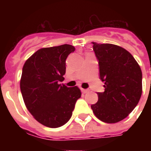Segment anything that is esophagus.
<instances>
[{
  "label": "esophagus",
  "mask_w": 151,
  "mask_h": 151,
  "mask_svg": "<svg viewBox=\"0 0 151 151\" xmlns=\"http://www.w3.org/2000/svg\"><path fill=\"white\" fill-rule=\"evenodd\" d=\"M81 92H83V93H87V92H88V89H85V88H81Z\"/></svg>",
  "instance_id": "1"
}]
</instances>
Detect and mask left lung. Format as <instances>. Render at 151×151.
I'll list each match as a JSON object with an SVG mask.
<instances>
[{
    "label": "left lung",
    "instance_id": "1",
    "mask_svg": "<svg viewBox=\"0 0 151 151\" xmlns=\"http://www.w3.org/2000/svg\"><path fill=\"white\" fill-rule=\"evenodd\" d=\"M92 44L105 91L97 93L98 102L91 108L102 122L110 124L121 122L129 116L140 99V66L130 52L120 46Z\"/></svg>",
    "mask_w": 151,
    "mask_h": 151
}]
</instances>
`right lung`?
Instances as JSON below:
<instances>
[{"mask_svg": "<svg viewBox=\"0 0 151 151\" xmlns=\"http://www.w3.org/2000/svg\"><path fill=\"white\" fill-rule=\"evenodd\" d=\"M74 50L70 45L41 48L22 67L20 89L25 105L39 123L48 128L66 124L81 96L77 86L59 84L64 80L66 58Z\"/></svg>", "mask_w": 151, "mask_h": 151, "instance_id": "1", "label": "right lung"}]
</instances>
